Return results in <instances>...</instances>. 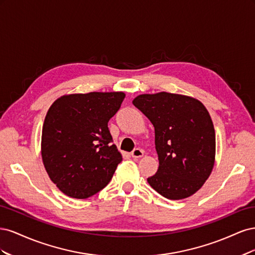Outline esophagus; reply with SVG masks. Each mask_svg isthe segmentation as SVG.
Segmentation results:
<instances>
[{
    "label": "esophagus",
    "mask_w": 255,
    "mask_h": 255,
    "mask_svg": "<svg viewBox=\"0 0 255 255\" xmlns=\"http://www.w3.org/2000/svg\"><path fill=\"white\" fill-rule=\"evenodd\" d=\"M144 154V151L139 149V148H136L133 150V152L130 153V155H132L133 158H139V157H142Z\"/></svg>",
    "instance_id": "34e87169"
}]
</instances>
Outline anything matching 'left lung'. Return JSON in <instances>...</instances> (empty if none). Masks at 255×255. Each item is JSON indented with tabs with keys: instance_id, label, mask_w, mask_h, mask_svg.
<instances>
[{
	"instance_id": "left-lung-1",
	"label": "left lung",
	"mask_w": 255,
	"mask_h": 255,
	"mask_svg": "<svg viewBox=\"0 0 255 255\" xmlns=\"http://www.w3.org/2000/svg\"><path fill=\"white\" fill-rule=\"evenodd\" d=\"M133 104L155 129L159 166L146 179L150 186L170 200L194 195L215 163V129L205 106L194 98L169 92L140 95Z\"/></svg>"
}]
</instances>
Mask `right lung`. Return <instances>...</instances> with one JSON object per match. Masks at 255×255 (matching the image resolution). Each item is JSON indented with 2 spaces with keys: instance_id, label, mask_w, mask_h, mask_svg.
Masks as SVG:
<instances>
[{
  "instance_id": "right-lung-1",
  "label": "right lung",
  "mask_w": 255,
  "mask_h": 255,
  "mask_svg": "<svg viewBox=\"0 0 255 255\" xmlns=\"http://www.w3.org/2000/svg\"><path fill=\"white\" fill-rule=\"evenodd\" d=\"M125 97L123 92L68 95L49 109L41 156L51 181L68 197L89 198L112 180L122 156L107 123Z\"/></svg>"
}]
</instances>
